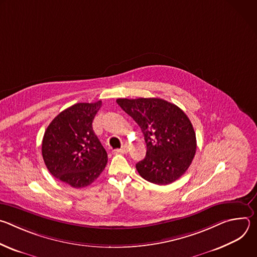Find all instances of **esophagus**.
I'll use <instances>...</instances> for the list:
<instances>
[{
	"instance_id": "obj_1",
	"label": "esophagus",
	"mask_w": 257,
	"mask_h": 257,
	"mask_svg": "<svg viewBox=\"0 0 257 257\" xmlns=\"http://www.w3.org/2000/svg\"><path fill=\"white\" fill-rule=\"evenodd\" d=\"M117 154H127L128 153V146L127 145H123L121 149L116 150Z\"/></svg>"
}]
</instances>
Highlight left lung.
Instances as JSON below:
<instances>
[{
  "mask_svg": "<svg viewBox=\"0 0 257 257\" xmlns=\"http://www.w3.org/2000/svg\"><path fill=\"white\" fill-rule=\"evenodd\" d=\"M117 103L144 135L148 151L136 164L139 175L158 185L179 179L196 152V136L187 115L176 104L158 97L118 98Z\"/></svg>",
  "mask_w": 257,
  "mask_h": 257,
  "instance_id": "1",
  "label": "left lung"
}]
</instances>
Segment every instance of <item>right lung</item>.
Masks as SVG:
<instances>
[{"label":"right lung","mask_w":257,"mask_h":257,"mask_svg":"<svg viewBox=\"0 0 257 257\" xmlns=\"http://www.w3.org/2000/svg\"><path fill=\"white\" fill-rule=\"evenodd\" d=\"M100 106L101 100L73 104L61 112L45 132L44 162L54 177L71 187L90 185L107 163L106 152L92 129Z\"/></svg>","instance_id":"1"}]
</instances>
